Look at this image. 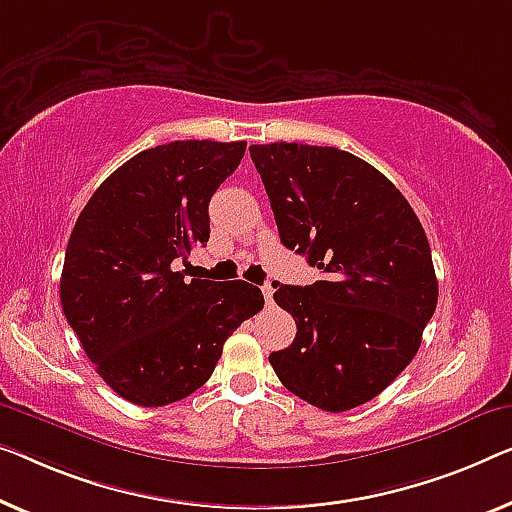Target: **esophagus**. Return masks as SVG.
Listing matches in <instances>:
<instances>
[{"label": "esophagus", "instance_id": "34e87169", "mask_svg": "<svg viewBox=\"0 0 512 512\" xmlns=\"http://www.w3.org/2000/svg\"><path fill=\"white\" fill-rule=\"evenodd\" d=\"M262 294H264L266 305H271V303H273V287H271V285H264V287H262Z\"/></svg>", "mask_w": 512, "mask_h": 512}]
</instances>
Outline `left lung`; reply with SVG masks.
<instances>
[{"mask_svg":"<svg viewBox=\"0 0 512 512\" xmlns=\"http://www.w3.org/2000/svg\"><path fill=\"white\" fill-rule=\"evenodd\" d=\"M282 246L326 273L273 299L296 338L269 361L287 391L324 411L379 395L411 363L439 285L423 225L384 174L349 151L253 144Z\"/></svg>","mask_w":512,"mask_h":512,"instance_id":"left-lung-1","label":"left lung"}]
</instances>
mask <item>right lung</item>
I'll return each instance as SVG.
<instances>
[{
  "instance_id": "1",
  "label": "right lung",
  "mask_w": 512,
  "mask_h": 512,
  "mask_svg": "<svg viewBox=\"0 0 512 512\" xmlns=\"http://www.w3.org/2000/svg\"><path fill=\"white\" fill-rule=\"evenodd\" d=\"M246 142L177 140L140 151L82 209L59 299L114 393L163 407L207 384L230 335L264 308L246 280L183 278L174 259L209 241V202Z\"/></svg>"
}]
</instances>
